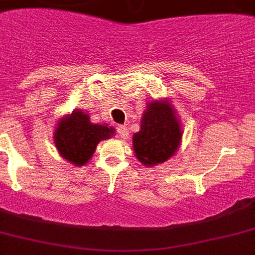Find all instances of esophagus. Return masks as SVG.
I'll return each mask as SVG.
<instances>
[{
    "mask_svg": "<svg viewBox=\"0 0 255 255\" xmlns=\"http://www.w3.org/2000/svg\"><path fill=\"white\" fill-rule=\"evenodd\" d=\"M117 135H119V138H121V139H126L128 135H129L128 128H125V126H119V128H117Z\"/></svg>",
    "mask_w": 255,
    "mask_h": 255,
    "instance_id": "esophagus-1",
    "label": "esophagus"
}]
</instances>
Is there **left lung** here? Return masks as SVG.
Wrapping results in <instances>:
<instances>
[{
    "label": "left lung",
    "instance_id": "left-lung-1",
    "mask_svg": "<svg viewBox=\"0 0 255 255\" xmlns=\"http://www.w3.org/2000/svg\"><path fill=\"white\" fill-rule=\"evenodd\" d=\"M180 123L165 102L148 103L140 121V130L132 136L136 159L144 165L167 161L180 146Z\"/></svg>",
    "mask_w": 255,
    "mask_h": 255
}]
</instances>
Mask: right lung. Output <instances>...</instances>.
Here are the masks:
<instances>
[{"mask_svg": "<svg viewBox=\"0 0 255 255\" xmlns=\"http://www.w3.org/2000/svg\"><path fill=\"white\" fill-rule=\"evenodd\" d=\"M113 128L90 123V116L73 111L58 123L54 131V144L61 156L74 165H83L91 159L98 143L113 135Z\"/></svg>", "mask_w": 255, "mask_h": 255, "instance_id": "add662e5", "label": "right lung"}]
</instances>
